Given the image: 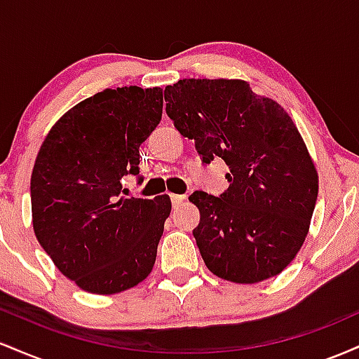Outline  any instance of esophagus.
<instances>
[{"label": "esophagus", "mask_w": 359, "mask_h": 359, "mask_svg": "<svg viewBox=\"0 0 359 359\" xmlns=\"http://www.w3.org/2000/svg\"><path fill=\"white\" fill-rule=\"evenodd\" d=\"M172 199V204H174V208H177V205H180L185 201V196H179V194H172L170 196Z\"/></svg>", "instance_id": "obj_1"}]
</instances>
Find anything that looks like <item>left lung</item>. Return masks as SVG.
<instances>
[{
    "instance_id": "obj_1",
    "label": "left lung",
    "mask_w": 359,
    "mask_h": 359,
    "mask_svg": "<svg viewBox=\"0 0 359 359\" xmlns=\"http://www.w3.org/2000/svg\"><path fill=\"white\" fill-rule=\"evenodd\" d=\"M163 94L168 118L204 165L222 158L229 167L224 192L189 197L201 212L192 234L205 266L236 283L278 275L306 240L319 191L297 126L245 81L184 79Z\"/></svg>"
}]
</instances>
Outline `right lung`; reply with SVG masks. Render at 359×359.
I'll return each instance as SVG.
<instances>
[{
  "mask_svg": "<svg viewBox=\"0 0 359 359\" xmlns=\"http://www.w3.org/2000/svg\"><path fill=\"white\" fill-rule=\"evenodd\" d=\"M162 108L160 88L104 89L69 109L36 155L35 236L57 269L90 294L138 285L155 265L170 197H123L121 179L140 174V145Z\"/></svg>",
  "mask_w": 359,
  "mask_h": 359,
  "instance_id": "1",
  "label": "right lung"
}]
</instances>
